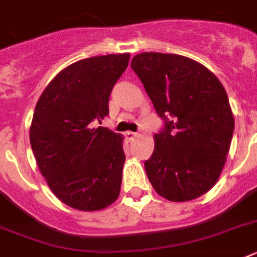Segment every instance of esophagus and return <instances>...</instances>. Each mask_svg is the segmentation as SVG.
Returning a JSON list of instances; mask_svg holds the SVG:
<instances>
[{
  "label": "esophagus",
  "instance_id": "esophagus-1",
  "mask_svg": "<svg viewBox=\"0 0 257 257\" xmlns=\"http://www.w3.org/2000/svg\"><path fill=\"white\" fill-rule=\"evenodd\" d=\"M139 136V133H135V132H125V137H126V140H129V141H132L135 137H137Z\"/></svg>",
  "mask_w": 257,
  "mask_h": 257
}]
</instances>
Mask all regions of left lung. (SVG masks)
<instances>
[{"mask_svg":"<svg viewBox=\"0 0 257 257\" xmlns=\"http://www.w3.org/2000/svg\"><path fill=\"white\" fill-rule=\"evenodd\" d=\"M131 67L165 120L145 161L152 186L172 202L201 197L218 181L232 140L226 89L208 68L182 55L143 53Z\"/></svg>","mask_w":257,"mask_h":257,"instance_id":"left-lung-1","label":"left lung"}]
</instances>
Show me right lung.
Instances as JSON below:
<instances>
[{"mask_svg": "<svg viewBox=\"0 0 257 257\" xmlns=\"http://www.w3.org/2000/svg\"><path fill=\"white\" fill-rule=\"evenodd\" d=\"M128 63L129 54H109L70 64L33 114L30 144L42 176L56 198L80 211L103 210L120 194L124 137L95 124L109 113V95Z\"/></svg>", "mask_w": 257, "mask_h": 257, "instance_id": "obj_1", "label": "right lung"}]
</instances>
